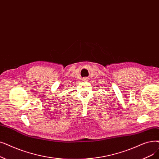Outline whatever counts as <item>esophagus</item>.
I'll return each instance as SVG.
<instances>
[{
	"label": "esophagus",
	"instance_id": "esophagus-1",
	"mask_svg": "<svg viewBox=\"0 0 159 159\" xmlns=\"http://www.w3.org/2000/svg\"><path fill=\"white\" fill-rule=\"evenodd\" d=\"M83 80H84V81H87V80H88V78L87 77H84V78H83V79H82Z\"/></svg>",
	"mask_w": 159,
	"mask_h": 159
}]
</instances>
